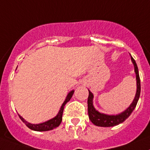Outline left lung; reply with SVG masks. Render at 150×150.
<instances>
[{
	"label": "left lung",
	"instance_id": "1",
	"mask_svg": "<svg viewBox=\"0 0 150 150\" xmlns=\"http://www.w3.org/2000/svg\"><path fill=\"white\" fill-rule=\"evenodd\" d=\"M133 64L134 66V72L136 74V80H137V92L135 97L132 103L130 105L128 108L125 109L121 113L117 115H106L99 112L95 108L93 105V94L90 90H89V97H88V114L90 121H92L93 125H96L98 127H114L118 125L119 124L124 122L127 117L132 113L134 108H136L137 102L139 100V95H140V80H139V71H138L137 65L136 61L131 57Z\"/></svg>",
	"mask_w": 150,
	"mask_h": 150
}]
</instances>
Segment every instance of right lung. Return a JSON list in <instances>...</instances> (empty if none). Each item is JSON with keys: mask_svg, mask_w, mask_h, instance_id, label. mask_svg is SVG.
<instances>
[{"mask_svg": "<svg viewBox=\"0 0 150 150\" xmlns=\"http://www.w3.org/2000/svg\"><path fill=\"white\" fill-rule=\"evenodd\" d=\"M74 93V90H71L70 92H69V93L67 94V96L66 98H65L64 102H63L62 105L61 106V108H60L59 112H58L57 115H56L54 117L50 119V120L45 121V122L35 125V124H31V123L27 122V121H25V119L22 117V116H20V115H19V117L21 119L22 121H23L29 129H31V130H35V131H48V130H53V129L56 128L57 127L59 126L60 124H61V121H62V115L63 112H64V105L67 104V102H69V101L70 100V98H72Z\"/></svg>", "mask_w": 150, "mask_h": 150, "instance_id": "add662e5", "label": "right lung"}]
</instances>
